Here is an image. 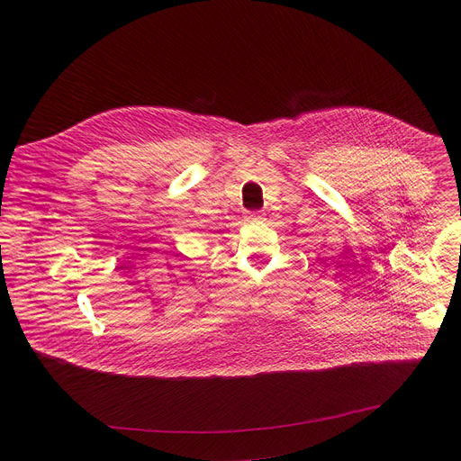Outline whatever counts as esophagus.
<instances>
[{
	"mask_svg": "<svg viewBox=\"0 0 461 461\" xmlns=\"http://www.w3.org/2000/svg\"><path fill=\"white\" fill-rule=\"evenodd\" d=\"M249 221H250V222H258V221H263V216H261L259 212H252V214L249 216Z\"/></svg>",
	"mask_w": 461,
	"mask_h": 461,
	"instance_id": "obj_1",
	"label": "esophagus"
}]
</instances>
